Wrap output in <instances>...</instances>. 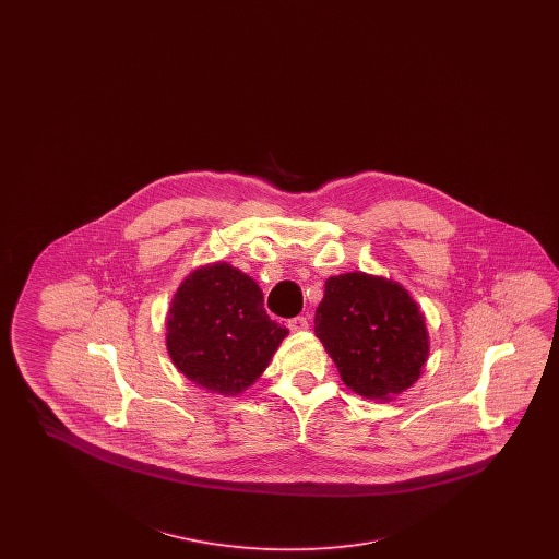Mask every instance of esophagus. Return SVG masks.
Here are the masks:
<instances>
[{
    "mask_svg": "<svg viewBox=\"0 0 559 559\" xmlns=\"http://www.w3.org/2000/svg\"><path fill=\"white\" fill-rule=\"evenodd\" d=\"M310 324H308V319L306 317H295V319L289 320V329H292L293 333H301V331H306Z\"/></svg>",
    "mask_w": 559,
    "mask_h": 559,
    "instance_id": "esophagus-1",
    "label": "esophagus"
}]
</instances>
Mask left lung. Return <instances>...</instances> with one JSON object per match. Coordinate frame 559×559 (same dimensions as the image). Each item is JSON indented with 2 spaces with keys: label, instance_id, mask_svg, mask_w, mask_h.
<instances>
[{
  "label": "left lung",
  "instance_id": "left-lung-1",
  "mask_svg": "<svg viewBox=\"0 0 559 559\" xmlns=\"http://www.w3.org/2000/svg\"><path fill=\"white\" fill-rule=\"evenodd\" d=\"M314 333L358 396L394 399L417 383L429 356L426 317L392 278L346 272L324 283Z\"/></svg>",
  "mask_w": 559,
  "mask_h": 559
}]
</instances>
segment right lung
<instances>
[{"mask_svg": "<svg viewBox=\"0 0 559 559\" xmlns=\"http://www.w3.org/2000/svg\"><path fill=\"white\" fill-rule=\"evenodd\" d=\"M287 335L267 317L260 285L226 262L192 270L165 320V346L176 369L226 399L260 379Z\"/></svg>", "mask_w": 559, "mask_h": 559, "instance_id": "1", "label": "right lung"}]
</instances>
